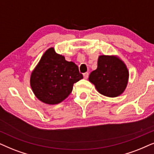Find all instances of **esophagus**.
<instances>
[{"label": "esophagus", "instance_id": "esophagus-1", "mask_svg": "<svg viewBox=\"0 0 154 154\" xmlns=\"http://www.w3.org/2000/svg\"><path fill=\"white\" fill-rule=\"evenodd\" d=\"M83 76H84V78L85 79H87L88 77H89V72H85L83 74Z\"/></svg>", "mask_w": 154, "mask_h": 154}]
</instances>
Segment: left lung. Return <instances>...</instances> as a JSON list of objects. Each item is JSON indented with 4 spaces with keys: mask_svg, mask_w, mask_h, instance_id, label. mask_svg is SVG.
Instances as JSON below:
<instances>
[{
    "mask_svg": "<svg viewBox=\"0 0 154 154\" xmlns=\"http://www.w3.org/2000/svg\"><path fill=\"white\" fill-rule=\"evenodd\" d=\"M129 72L121 60L114 56H101L97 69L90 73L89 80L100 94L108 97H116L125 89Z\"/></svg>",
    "mask_w": 154,
    "mask_h": 154,
    "instance_id": "1",
    "label": "left lung"
}]
</instances>
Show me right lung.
<instances>
[{"label":"right lung","instance_id":"add662e5","mask_svg":"<svg viewBox=\"0 0 154 154\" xmlns=\"http://www.w3.org/2000/svg\"><path fill=\"white\" fill-rule=\"evenodd\" d=\"M82 78L77 65L65 60L64 56L51 48L32 72L30 85L41 101L53 105L65 99L72 91L74 84Z\"/></svg>","mask_w":154,"mask_h":154}]
</instances>
